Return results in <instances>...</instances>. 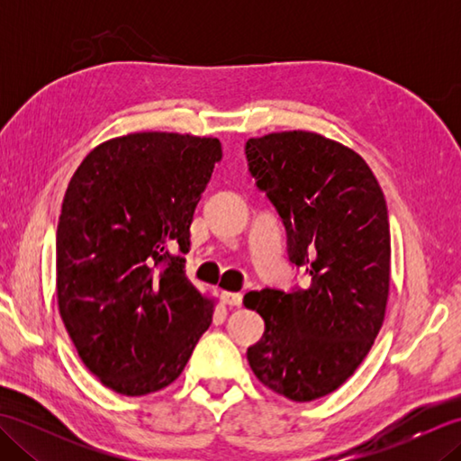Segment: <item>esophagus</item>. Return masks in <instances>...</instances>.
<instances>
[{
  "label": "esophagus",
  "instance_id": "34e87169",
  "mask_svg": "<svg viewBox=\"0 0 461 461\" xmlns=\"http://www.w3.org/2000/svg\"><path fill=\"white\" fill-rule=\"evenodd\" d=\"M221 301L225 303L228 307H240L241 305V293H231V291H221Z\"/></svg>",
  "mask_w": 461,
  "mask_h": 461
}]
</instances>
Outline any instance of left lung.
<instances>
[{
  "instance_id": "obj_1",
  "label": "left lung",
  "mask_w": 461,
  "mask_h": 461,
  "mask_svg": "<svg viewBox=\"0 0 461 461\" xmlns=\"http://www.w3.org/2000/svg\"><path fill=\"white\" fill-rule=\"evenodd\" d=\"M249 172L287 230L289 261L309 287L249 291L266 321L248 348L253 375L293 402L335 393L355 375L384 322L390 291L386 200L355 150L309 131L246 144Z\"/></svg>"
}]
</instances>
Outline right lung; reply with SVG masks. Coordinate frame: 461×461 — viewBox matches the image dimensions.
I'll return each instance as SVG.
<instances>
[{
	"mask_svg": "<svg viewBox=\"0 0 461 461\" xmlns=\"http://www.w3.org/2000/svg\"><path fill=\"white\" fill-rule=\"evenodd\" d=\"M221 144L212 136L132 132L85 156L57 225V305L85 366L124 396L182 375L215 299L185 277L190 223ZM165 263L158 274L155 267Z\"/></svg>",
	"mask_w": 461,
	"mask_h": 461,
	"instance_id": "add662e5",
	"label": "right lung"
}]
</instances>
